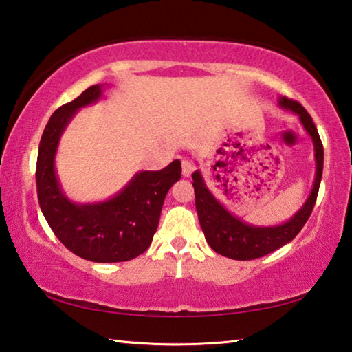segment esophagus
Returning <instances> with one entry per match:
<instances>
[{"instance_id": "34e87169", "label": "esophagus", "mask_w": 352, "mask_h": 352, "mask_svg": "<svg viewBox=\"0 0 352 352\" xmlns=\"http://www.w3.org/2000/svg\"><path fill=\"white\" fill-rule=\"evenodd\" d=\"M195 170V164L190 160H183L182 162V172L184 177H189Z\"/></svg>"}]
</instances>
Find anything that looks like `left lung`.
<instances>
[{"label": "left lung", "mask_w": 352, "mask_h": 352, "mask_svg": "<svg viewBox=\"0 0 352 352\" xmlns=\"http://www.w3.org/2000/svg\"><path fill=\"white\" fill-rule=\"evenodd\" d=\"M279 107L290 110L300 116V121L306 132L311 135L315 147V182L312 192L294 217L283 225L276 226H253L242 222L239 217L233 216L225 210V206L206 188L200 170L192 174V186L195 192V208H197L200 226L205 233V239L214 252L226 256L230 259L250 261L269 254L275 250L289 243L300 233L307 222L309 216L317 201L321 175H323L324 151L321 144L318 130L315 127L312 118L300 102L289 98H279Z\"/></svg>", "instance_id": "1"}]
</instances>
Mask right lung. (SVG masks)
<instances>
[{
  "label": "right lung",
  "mask_w": 352,
  "mask_h": 352,
  "mask_svg": "<svg viewBox=\"0 0 352 352\" xmlns=\"http://www.w3.org/2000/svg\"><path fill=\"white\" fill-rule=\"evenodd\" d=\"M100 96L102 85H93L52 113L38 146L37 195L47 225L69 252L93 262H124L151 247L166 194L182 177V163L175 160L162 170L138 172L107 201L87 205L71 201L56 175L58 140L76 111Z\"/></svg>",
  "instance_id": "add662e5"
}]
</instances>
